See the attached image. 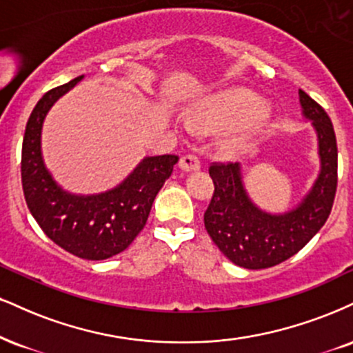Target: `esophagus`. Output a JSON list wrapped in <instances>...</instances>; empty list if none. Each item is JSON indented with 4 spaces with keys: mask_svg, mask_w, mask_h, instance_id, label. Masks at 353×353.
<instances>
[{
    "mask_svg": "<svg viewBox=\"0 0 353 353\" xmlns=\"http://www.w3.org/2000/svg\"><path fill=\"white\" fill-rule=\"evenodd\" d=\"M179 168L185 172L199 171V169H201V159H199L195 154H185L182 156L179 161Z\"/></svg>",
    "mask_w": 353,
    "mask_h": 353,
    "instance_id": "obj_1",
    "label": "esophagus"
}]
</instances>
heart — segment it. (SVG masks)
I'll return each instance as SVG.
<instances>
[{
	"instance_id": "obj_1",
	"label": "heart",
	"mask_w": 353,
	"mask_h": 353,
	"mask_svg": "<svg viewBox=\"0 0 353 353\" xmlns=\"http://www.w3.org/2000/svg\"><path fill=\"white\" fill-rule=\"evenodd\" d=\"M261 112L263 103L258 97H254L250 92L233 90L215 97L210 101L209 108L201 117H195V120H212L225 126H235L245 123V126L235 138V143L243 144L252 138L258 123L265 118Z\"/></svg>"
}]
</instances>
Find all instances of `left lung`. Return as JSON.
I'll return each instance as SVG.
<instances>
[{"mask_svg": "<svg viewBox=\"0 0 353 353\" xmlns=\"http://www.w3.org/2000/svg\"><path fill=\"white\" fill-rule=\"evenodd\" d=\"M303 113L319 139L321 174L296 209L266 214L245 192L239 163H212L214 194L203 214L205 230L220 252L236 266L263 270L286 261L324 227L337 190V141L325 110L299 90Z\"/></svg>", "mask_w": 353, "mask_h": 353, "instance_id": "1", "label": "left lung"}]
</instances>
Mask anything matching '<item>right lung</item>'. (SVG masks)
I'll use <instances>...</instances> for the list:
<instances>
[{
	"label": "right lung",
	"instance_id": "right-lung-1",
	"mask_svg": "<svg viewBox=\"0 0 353 353\" xmlns=\"http://www.w3.org/2000/svg\"><path fill=\"white\" fill-rule=\"evenodd\" d=\"M83 75L55 87L37 101L29 117L21 154V182L28 209L42 232L75 256L107 260L121 253L143 230L156 195L176 165V154L151 156L118 188L99 195H74L55 184L41 154V130L54 101Z\"/></svg>",
	"mask_w": 353,
	"mask_h": 353
}]
</instances>
